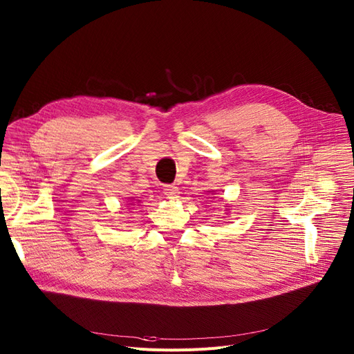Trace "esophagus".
I'll return each mask as SVG.
<instances>
[{
	"label": "esophagus",
	"instance_id": "obj_1",
	"mask_svg": "<svg viewBox=\"0 0 354 354\" xmlns=\"http://www.w3.org/2000/svg\"><path fill=\"white\" fill-rule=\"evenodd\" d=\"M163 194L169 199H176L179 195V189H178V187H174V185H166L163 189Z\"/></svg>",
	"mask_w": 354,
	"mask_h": 354
}]
</instances>
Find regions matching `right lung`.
<instances>
[{"instance_id": "obj_1", "label": "right lung", "mask_w": 354, "mask_h": 354, "mask_svg": "<svg viewBox=\"0 0 354 354\" xmlns=\"http://www.w3.org/2000/svg\"><path fill=\"white\" fill-rule=\"evenodd\" d=\"M138 203H139V201H138ZM129 205H132V207H133V205H136V202H132V203H129Z\"/></svg>"}]
</instances>
